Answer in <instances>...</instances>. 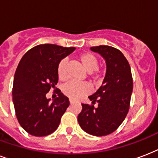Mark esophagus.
Returning <instances> with one entry per match:
<instances>
[{"label":"esophagus","mask_w":158,"mask_h":158,"mask_svg":"<svg viewBox=\"0 0 158 158\" xmlns=\"http://www.w3.org/2000/svg\"><path fill=\"white\" fill-rule=\"evenodd\" d=\"M69 102H70V104L72 105V104L75 103V101H73V100H72V99H69Z\"/></svg>","instance_id":"1"}]
</instances>
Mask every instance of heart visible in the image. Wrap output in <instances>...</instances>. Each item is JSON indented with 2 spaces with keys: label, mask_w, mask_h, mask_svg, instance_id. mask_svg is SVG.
I'll use <instances>...</instances> for the list:
<instances>
[{
  "label": "heart",
  "mask_w": 158,
  "mask_h": 158,
  "mask_svg": "<svg viewBox=\"0 0 158 158\" xmlns=\"http://www.w3.org/2000/svg\"><path fill=\"white\" fill-rule=\"evenodd\" d=\"M77 61L82 66L90 75V79L94 84L98 85L103 81L105 77V71H99V60L96 55L91 52H83L78 55ZM68 62L66 59L61 60L57 67V77L61 81L68 80ZM62 92L66 96L73 100H77L81 96H84L89 92V87L86 84H80L76 82H69L62 88Z\"/></svg>",
  "instance_id": "heart-1"
}]
</instances>
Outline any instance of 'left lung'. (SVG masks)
<instances>
[{
    "instance_id": "left-lung-1",
    "label": "left lung",
    "mask_w": 158,
    "mask_h": 158,
    "mask_svg": "<svg viewBox=\"0 0 158 158\" xmlns=\"http://www.w3.org/2000/svg\"><path fill=\"white\" fill-rule=\"evenodd\" d=\"M90 50L105 58L106 73L102 85L88 97L93 104L97 102L98 107L81 104L78 123L87 134L106 136L118 129L129 112L133 91L131 68L126 57L115 48L100 45Z\"/></svg>"
}]
</instances>
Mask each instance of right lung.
Returning a JSON list of instances; mask_svg holds the SVG:
<instances>
[{"mask_svg":"<svg viewBox=\"0 0 158 158\" xmlns=\"http://www.w3.org/2000/svg\"><path fill=\"white\" fill-rule=\"evenodd\" d=\"M76 48L40 44L22 57L15 73L12 96L17 119L22 128L36 137L47 136L57 129L70 102L61 90L50 102L46 94L58 81V62Z\"/></svg>","mask_w":158,"mask_h":158,"instance_id":"right-lung-1","label":"right lung"}]
</instances>
